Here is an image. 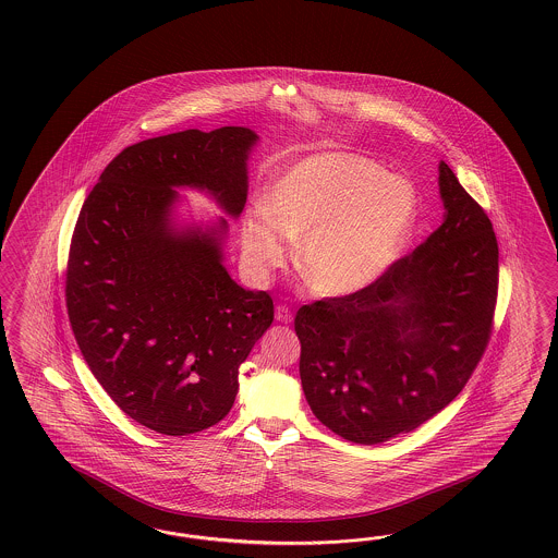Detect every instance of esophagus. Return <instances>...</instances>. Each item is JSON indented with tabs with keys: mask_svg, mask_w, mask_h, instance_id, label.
<instances>
[{
	"mask_svg": "<svg viewBox=\"0 0 558 558\" xmlns=\"http://www.w3.org/2000/svg\"><path fill=\"white\" fill-rule=\"evenodd\" d=\"M276 320H280V323H290L292 320V311L284 306V304H278L276 306Z\"/></svg>",
	"mask_w": 558,
	"mask_h": 558,
	"instance_id": "34e87169",
	"label": "esophagus"
}]
</instances>
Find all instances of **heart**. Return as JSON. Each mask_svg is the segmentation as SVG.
<instances>
[{
    "label": "heart",
    "mask_w": 558,
    "mask_h": 558,
    "mask_svg": "<svg viewBox=\"0 0 558 558\" xmlns=\"http://www.w3.org/2000/svg\"><path fill=\"white\" fill-rule=\"evenodd\" d=\"M416 217L410 182L355 154H317L271 182L264 207L243 219L241 247L250 271L266 278L287 262L289 238H302L304 282L323 296H347L392 268Z\"/></svg>",
    "instance_id": "obj_1"
}]
</instances>
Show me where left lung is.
<instances>
[{"instance_id":"obj_1","label":"left lung","mask_w":558,"mask_h":558,"mask_svg":"<svg viewBox=\"0 0 558 558\" xmlns=\"http://www.w3.org/2000/svg\"><path fill=\"white\" fill-rule=\"evenodd\" d=\"M445 219L372 287L304 304L302 390L335 435L377 445L418 428L457 398L494 327L499 252L482 205L445 162Z\"/></svg>"}]
</instances>
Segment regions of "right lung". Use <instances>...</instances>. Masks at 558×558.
Here are the masks:
<instances>
[{
    "instance_id": "add662e5",
    "label": "right lung",
    "mask_w": 558,
    "mask_h": 558,
    "mask_svg": "<svg viewBox=\"0 0 558 558\" xmlns=\"http://www.w3.org/2000/svg\"><path fill=\"white\" fill-rule=\"evenodd\" d=\"M256 142L238 125L137 142L107 165L76 219L64 288L76 345L109 398L160 435L226 418L240 365L274 320L270 294L227 274L226 219L172 221L177 186L240 217Z\"/></svg>"
}]
</instances>
